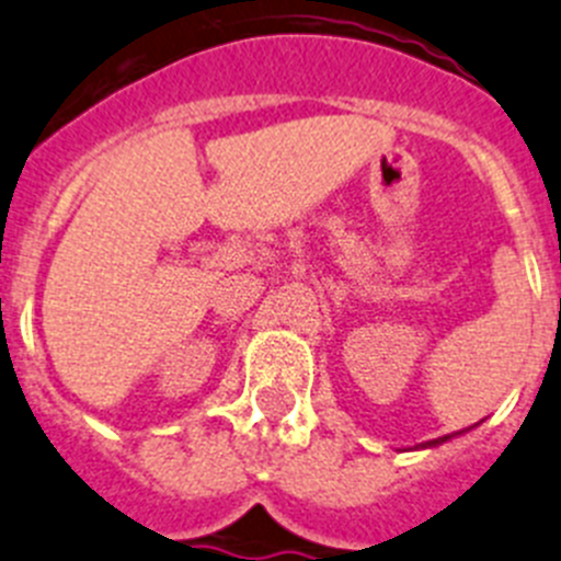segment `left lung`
I'll list each match as a JSON object with an SVG mask.
<instances>
[{"instance_id":"1","label":"left lung","mask_w":561,"mask_h":561,"mask_svg":"<svg viewBox=\"0 0 561 561\" xmlns=\"http://www.w3.org/2000/svg\"><path fill=\"white\" fill-rule=\"evenodd\" d=\"M459 433H465V431H459ZM459 433H456V436H459ZM450 436H454V433H448V436H439V439H431V442H422V445H419V448H436V445H442V442H448Z\"/></svg>"}]
</instances>
